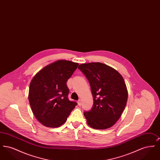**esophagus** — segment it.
<instances>
[{
  "label": "esophagus",
  "mask_w": 160,
  "mask_h": 160,
  "mask_svg": "<svg viewBox=\"0 0 160 160\" xmlns=\"http://www.w3.org/2000/svg\"><path fill=\"white\" fill-rule=\"evenodd\" d=\"M78 106H81L82 105V99H80L78 101Z\"/></svg>",
  "instance_id": "obj_1"
}]
</instances>
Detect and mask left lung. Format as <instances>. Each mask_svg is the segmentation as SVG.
I'll return each mask as SVG.
<instances>
[{
  "label": "left lung",
  "instance_id": "obj_1",
  "mask_svg": "<svg viewBox=\"0 0 160 160\" xmlns=\"http://www.w3.org/2000/svg\"><path fill=\"white\" fill-rule=\"evenodd\" d=\"M78 68L89 82L93 98L91 110L84 112L88 125L97 129L112 127L120 118L128 99L123 77L115 69L100 62L83 63Z\"/></svg>",
  "mask_w": 160,
  "mask_h": 160
}]
</instances>
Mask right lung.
<instances>
[{"label": "right lung", "instance_id": "right-lung-1", "mask_svg": "<svg viewBox=\"0 0 160 160\" xmlns=\"http://www.w3.org/2000/svg\"><path fill=\"white\" fill-rule=\"evenodd\" d=\"M78 66V63L58 60L41 69L32 79L28 95L31 109L45 127H59L77 104L68 98L67 82Z\"/></svg>", "mask_w": 160, "mask_h": 160}]
</instances>
